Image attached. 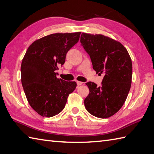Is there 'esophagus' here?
<instances>
[{
    "label": "esophagus",
    "instance_id": "34e87169",
    "mask_svg": "<svg viewBox=\"0 0 154 154\" xmlns=\"http://www.w3.org/2000/svg\"><path fill=\"white\" fill-rule=\"evenodd\" d=\"M76 84L78 86H80L83 84V82H80V81H76Z\"/></svg>",
    "mask_w": 154,
    "mask_h": 154
}]
</instances>
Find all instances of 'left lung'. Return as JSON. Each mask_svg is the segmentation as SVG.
I'll return each instance as SVG.
<instances>
[{
	"mask_svg": "<svg viewBox=\"0 0 154 154\" xmlns=\"http://www.w3.org/2000/svg\"><path fill=\"white\" fill-rule=\"evenodd\" d=\"M81 45L90 56L93 69L103 74L102 85L88 82L90 93L84 106L90 114L107 118L120 110L130 90L132 63L120 42L102 34L82 33Z\"/></svg>",
	"mask_w": 154,
	"mask_h": 154,
	"instance_id": "1",
	"label": "left lung"
}]
</instances>
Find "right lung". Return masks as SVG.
Listing matches in <instances>:
<instances>
[{
  "mask_svg": "<svg viewBox=\"0 0 154 154\" xmlns=\"http://www.w3.org/2000/svg\"><path fill=\"white\" fill-rule=\"evenodd\" d=\"M81 32L56 33L34 41L21 64V82L30 106L43 117H52L65 107L76 83L56 78L68 51L79 40Z\"/></svg>",
  "mask_w": 154,
  "mask_h": 154,
  "instance_id": "right-lung-1",
  "label": "right lung"
}]
</instances>
